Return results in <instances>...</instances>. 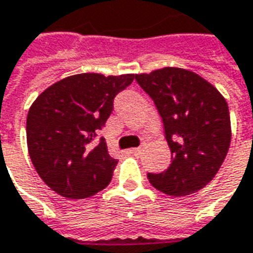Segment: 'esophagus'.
<instances>
[{"instance_id": "esophagus-1", "label": "esophagus", "mask_w": 253, "mask_h": 253, "mask_svg": "<svg viewBox=\"0 0 253 253\" xmlns=\"http://www.w3.org/2000/svg\"><path fill=\"white\" fill-rule=\"evenodd\" d=\"M140 153H141V148H140V147L131 148V150H130V154H133V155H140Z\"/></svg>"}]
</instances>
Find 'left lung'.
I'll use <instances>...</instances> for the list:
<instances>
[{
  "mask_svg": "<svg viewBox=\"0 0 253 253\" xmlns=\"http://www.w3.org/2000/svg\"><path fill=\"white\" fill-rule=\"evenodd\" d=\"M138 85L161 115L172 161L161 173H148L151 185L169 196L196 193L221 168L231 143L227 100L196 73L164 67L135 74Z\"/></svg>",
  "mask_w": 253,
  "mask_h": 253,
  "instance_id": "obj_1",
  "label": "left lung"
}]
</instances>
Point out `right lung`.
<instances>
[{"mask_svg": "<svg viewBox=\"0 0 253 253\" xmlns=\"http://www.w3.org/2000/svg\"><path fill=\"white\" fill-rule=\"evenodd\" d=\"M134 74L84 73L50 85L32 103L26 141L32 164L51 190L67 199L93 196L109 185L118 160L105 138L95 141L113 99Z\"/></svg>", "mask_w": 253, "mask_h": 253, "instance_id": "add662e5", "label": "right lung"}]
</instances>
